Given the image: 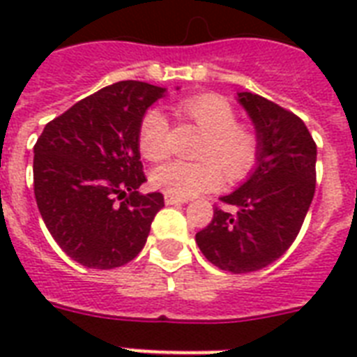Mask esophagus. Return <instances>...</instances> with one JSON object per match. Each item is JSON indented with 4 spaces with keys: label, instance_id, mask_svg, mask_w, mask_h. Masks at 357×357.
I'll list each match as a JSON object with an SVG mask.
<instances>
[{
    "label": "esophagus",
    "instance_id": "esophagus-1",
    "mask_svg": "<svg viewBox=\"0 0 357 357\" xmlns=\"http://www.w3.org/2000/svg\"><path fill=\"white\" fill-rule=\"evenodd\" d=\"M165 202H167V206H178V204H187V198H179V196L174 195H165Z\"/></svg>",
    "mask_w": 357,
    "mask_h": 357
}]
</instances>
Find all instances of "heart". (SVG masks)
Instances as JSON below:
<instances>
[{
    "mask_svg": "<svg viewBox=\"0 0 357 357\" xmlns=\"http://www.w3.org/2000/svg\"><path fill=\"white\" fill-rule=\"evenodd\" d=\"M178 114L206 133L198 148L202 161H170L157 167L151 181L157 189L190 198L228 181H241L255 168L261 155L254 129L237 123V113L226 98L200 94L179 102ZM139 150L150 161H161L170 150V122L159 109H148L139 126Z\"/></svg>",
    "mask_w": 357,
    "mask_h": 357,
    "instance_id": "heart-1",
    "label": "heart"
}]
</instances>
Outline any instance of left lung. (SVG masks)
Instances as JSON below:
<instances>
[{
	"label": "left lung",
	"instance_id": "obj_1",
	"mask_svg": "<svg viewBox=\"0 0 357 357\" xmlns=\"http://www.w3.org/2000/svg\"><path fill=\"white\" fill-rule=\"evenodd\" d=\"M261 142L254 174L213 209L196 234L207 261L234 274L282 257L298 235L315 195L317 144L302 119L263 96L241 92Z\"/></svg>",
	"mask_w": 357,
	"mask_h": 357
}]
</instances>
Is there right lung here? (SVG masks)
Listing matches in <instances>:
<instances>
[{"instance_id": "obj_1", "label": "right lung", "mask_w": 357, "mask_h": 357, "mask_svg": "<svg viewBox=\"0 0 357 357\" xmlns=\"http://www.w3.org/2000/svg\"><path fill=\"white\" fill-rule=\"evenodd\" d=\"M165 89L119 81L46 123L35 144L33 185L42 220L72 259L107 271L135 259L165 206L146 181L139 126Z\"/></svg>"}]
</instances>
